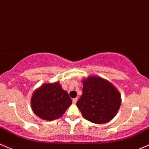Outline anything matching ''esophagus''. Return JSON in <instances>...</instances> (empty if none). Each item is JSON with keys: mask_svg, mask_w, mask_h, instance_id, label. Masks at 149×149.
I'll return each mask as SVG.
<instances>
[{"mask_svg": "<svg viewBox=\"0 0 149 149\" xmlns=\"http://www.w3.org/2000/svg\"><path fill=\"white\" fill-rule=\"evenodd\" d=\"M77 97H76V98H74V99H73L72 100V103H73V104H76V103H77Z\"/></svg>", "mask_w": 149, "mask_h": 149, "instance_id": "obj_1", "label": "esophagus"}]
</instances>
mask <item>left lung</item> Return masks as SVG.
<instances>
[{"label": "left lung", "instance_id": "left-lung-1", "mask_svg": "<svg viewBox=\"0 0 149 149\" xmlns=\"http://www.w3.org/2000/svg\"><path fill=\"white\" fill-rule=\"evenodd\" d=\"M83 93L77 106L85 119L103 124L112 120L121 104L120 92L105 79L91 75L83 79Z\"/></svg>", "mask_w": 149, "mask_h": 149}]
</instances>
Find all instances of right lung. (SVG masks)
<instances>
[{"label": "right lung", "mask_w": 149, "mask_h": 149, "mask_svg": "<svg viewBox=\"0 0 149 149\" xmlns=\"http://www.w3.org/2000/svg\"><path fill=\"white\" fill-rule=\"evenodd\" d=\"M72 102L59 81L44 84L33 92L31 99L33 112L45 120H54L63 116Z\"/></svg>", "instance_id": "obj_1"}]
</instances>
